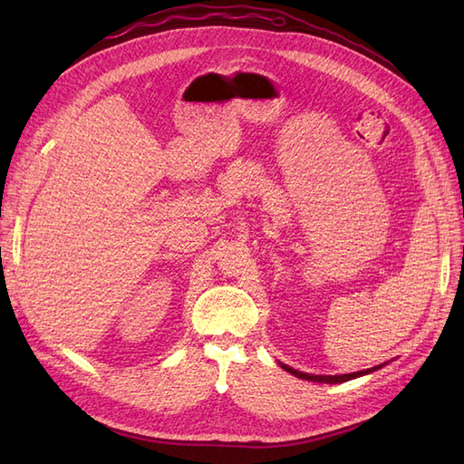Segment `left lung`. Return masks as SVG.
<instances>
[{"label":"left lung","instance_id":"left-lung-1","mask_svg":"<svg viewBox=\"0 0 464 464\" xmlns=\"http://www.w3.org/2000/svg\"><path fill=\"white\" fill-rule=\"evenodd\" d=\"M283 366V370H286L288 373L296 375L300 379H305V382H315V383H344V382H350V379H356L360 375H366V373H372L375 370H379L382 366H375V368H370V370H363V372H354V373H343V375H314V373H304V372H298L294 370L290 366H285V363H280Z\"/></svg>","mask_w":464,"mask_h":464}]
</instances>
